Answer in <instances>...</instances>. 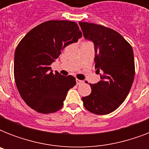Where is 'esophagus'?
I'll return each instance as SVG.
<instances>
[{"instance_id": "34e87169", "label": "esophagus", "mask_w": 149, "mask_h": 149, "mask_svg": "<svg viewBox=\"0 0 149 149\" xmlns=\"http://www.w3.org/2000/svg\"><path fill=\"white\" fill-rule=\"evenodd\" d=\"M76 81H77V85H80V84H84V81H83V80H80V79H76Z\"/></svg>"}]
</instances>
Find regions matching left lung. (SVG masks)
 Wrapping results in <instances>:
<instances>
[{
	"label": "left lung",
	"mask_w": 149,
	"mask_h": 149,
	"mask_svg": "<svg viewBox=\"0 0 149 149\" xmlns=\"http://www.w3.org/2000/svg\"><path fill=\"white\" fill-rule=\"evenodd\" d=\"M84 38L94 43L96 72L101 80L90 84L91 93L82 97L84 107L95 114H107L119 107L134 81V53L132 45L113 29L79 22Z\"/></svg>",
	"instance_id": "left-lung-1"
}]
</instances>
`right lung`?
<instances>
[{"instance_id": "right-lung-1", "label": "right lung", "mask_w": 149, "mask_h": 149, "mask_svg": "<svg viewBox=\"0 0 149 149\" xmlns=\"http://www.w3.org/2000/svg\"><path fill=\"white\" fill-rule=\"evenodd\" d=\"M81 37L76 22L51 20L35 27L18 43L14 62L15 84L23 100L34 111L51 113L63 107L76 79L57 71L53 73L50 65L64 48Z\"/></svg>"}]
</instances>
